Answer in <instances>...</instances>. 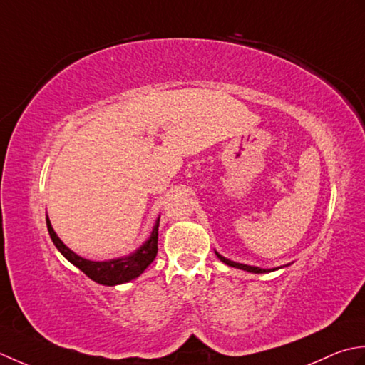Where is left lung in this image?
<instances>
[{"mask_svg": "<svg viewBox=\"0 0 365 365\" xmlns=\"http://www.w3.org/2000/svg\"><path fill=\"white\" fill-rule=\"evenodd\" d=\"M215 252V250H214ZM215 255H217V258L220 259L222 263H225L227 266H232V267H236V269H242V271H247V272H252V274H266V272H272V271H277V269H282V267H287L292 263H288L285 266H279V267H272V269H262V267L258 266H249V264H242V263H236V262H232V259L225 258L224 255H220L219 252H215Z\"/></svg>", "mask_w": 365, "mask_h": 365, "instance_id": "1", "label": "left lung"}]
</instances>
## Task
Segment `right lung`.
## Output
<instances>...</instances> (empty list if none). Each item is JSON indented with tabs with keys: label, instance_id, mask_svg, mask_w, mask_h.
I'll list each match as a JSON object with an SVG mask.
<instances>
[{
	"label": "right lung",
	"instance_id": "1",
	"mask_svg": "<svg viewBox=\"0 0 365 365\" xmlns=\"http://www.w3.org/2000/svg\"><path fill=\"white\" fill-rule=\"evenodd\" d=\"M159 220L160 217L155 219V224L153 227L150 237H148V240L141 244L135 252H132V254L120 257V258L103 259V262H93V259L80 257L76 254V252L71 250L55 233L48 215H47V228H48L51 241L55 244V247L61 252L63 257L68 259V262H71L73 266L78 267L81 272H85L89 279L98 282V284L115 287V285L128 284V282L137 279L140 274H143L146 267L154 262L155 255H158Z\"/></svg>",
	"mask_w": 365,
	"mask_h": 365
}]
</instances>
